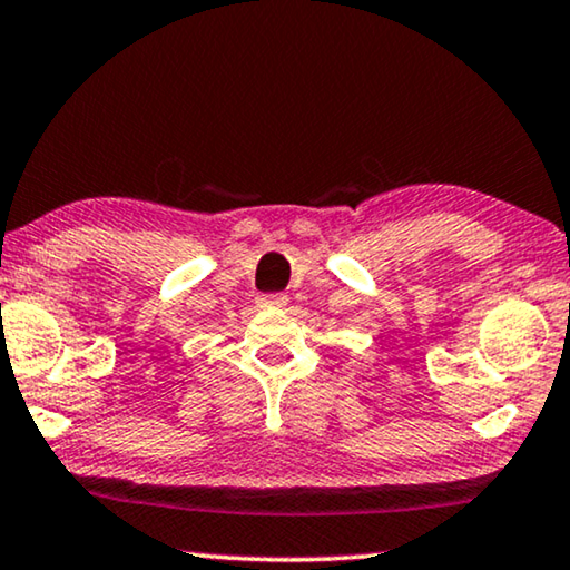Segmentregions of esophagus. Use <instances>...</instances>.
I'll return each instance as SVG.
<instances>
[{
    "label": "esophagus",
    "instance_id": "esophagus-1",
    "mask_svg": "<svg viewBox=\"0 0 570 570\" xmlns=\"http://www.w3.org/2000/svg\"><path fill=\"white\" fill-rule=\"evenodd\" d=\"M285 303H287L285 295H262V298H259L262 308H283Z\"/></svg>",
    "mask_w": 570,
    "mask_h": 570
}]
</instances>
